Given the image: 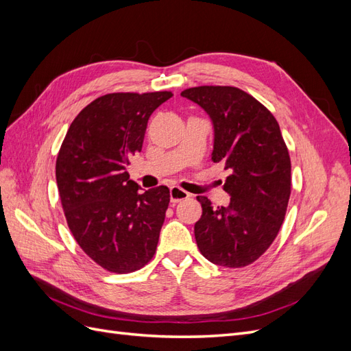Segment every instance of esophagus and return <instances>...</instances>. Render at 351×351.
I'll list each match as a JSON object with an SVG mask.
<instances>
[{
    "label": "esophagus",
    "mask_w": 351,
    "mask_h": 351,
    "mask_svg": "<svg viewBox=\"0 0 351 351\" xmlns=\"http://www.w3.org/2000/svg\"><path fill=\"white\" fill-rule=\"evenodd\" d=\"M189 196L190 195L186 192V190L180 189V187H171V189H169V200H171V204H177V202L184 200Z\"/></svg>",
    "instance_id": "1"
}]
</instances>
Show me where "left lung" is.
<instances>
[{
    "label": "left lung",
    "instance_id": "left-lung-1",
    "mask_svg": "<svg viewBox=\"0 0 351 351\" xmlns=\"http://www.w3.org/2000/svg\"><path fill=\"white\" fill-rule=\"evenodd\" d=\"M182 97L209 115L210 158L231 171L222 186L231 197L228 206L214 208L208 197L197 196V247L219 267H246L277 237L289 205L291 164L280 125L261 102L237 88H190Z\"/></svg>",
    "mask_w": 351,
    "mask_h": 351
}]
</instances>
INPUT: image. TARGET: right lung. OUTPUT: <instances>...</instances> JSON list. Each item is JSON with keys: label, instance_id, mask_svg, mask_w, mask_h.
Masks as SVG:
<instances>
[{"label": "right lung", "instance_id": "add662e5", "mask_svg": "<svg viewBox=\"0 0 351 351\" xmlns=\"http://www.w3.org/2000/svg\"><path fill=\"white\" fill-rule=\"evenodd\" d=\"M171 92L108 93L70 124L56 177L71 234L102 268L133 272L149 262L169 204V190H142L125 171L142 151L147 120Z\"/></svg>", "mask_w": 351, "mask_h": 351}]
</instances>
